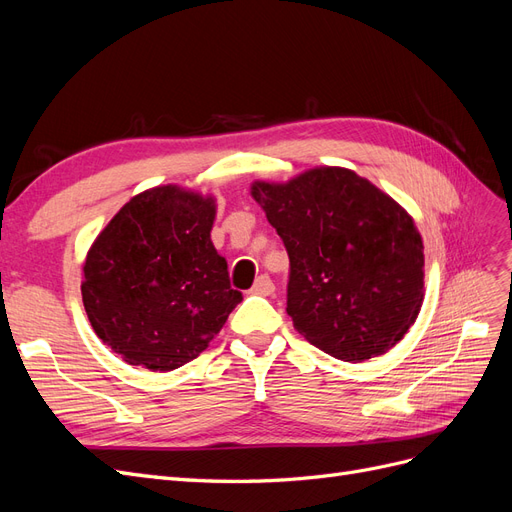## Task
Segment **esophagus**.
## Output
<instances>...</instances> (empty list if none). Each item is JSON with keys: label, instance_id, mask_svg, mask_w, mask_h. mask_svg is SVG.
Listing matches in <instances>:
<instances>
[{"label": "esophagus", "instance_id": "esophagus-1", "mask_svg": "<svg viewBox=\"0 0 512 512\" xmlns=\"http://www.w3.org/2000/svg\"><path fill=\"white\" fill-rule=\"evenodd\" d=\"M252 292L260 294V297H269V294H273L275 286L271 282V277L269 275H260L258 280L254 282V286H252Z\"/></svg>", "mask_w": 512, "mask_h": 512}]
</instances>
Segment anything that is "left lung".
I'll return each mask as SVG.
<instances>
[{"mask_svg":"<svg viewBox=\"0 0 512 512\" xmlns=\"http://www.w3.org/2000/svg\"><path fill=\"white\" fill-rule=\"evenodd\" d=\"M290 258L286 312L309 344L361 363L391 350L423 303V241L404 207L348 168L252 185Z\"/></svg>","mask_w":512,"mask_h":512,"instance_id":"8db88e82","label":"left lung"}]
</instances>
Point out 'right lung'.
Here are the masks:
<instances>
[{"mask_svg": "<svg viewBox=\"0 0 512 512\" xmlns=\"http://www.w3.org/2000/svg\"><path fill=\"white\" fill-rule=\"evenodd\" d=\"M215 200L162 185L134 196L85 258L87 318L130 365L177 369L220 333L243 294L211 243Z\"/></svg>", "mask_w": 512, "mask_h": 512, "instance_id": "obj_1", "label": "right lung"}]
</instances>
